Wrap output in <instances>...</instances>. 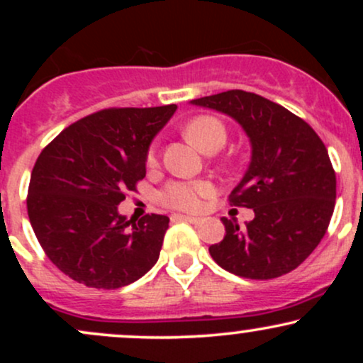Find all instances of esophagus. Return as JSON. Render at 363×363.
I'll list each match as a JSON object with an SVG mask.
<instances>
[{"label": "esophagus", "mask_w": 363, "mask_h": 363, "mask_svg": "<svg viewBox=\"0 0 363 363\" xmlns=\"http://www.w3.org/2000/svg\"><path fill=\"white\" fill-rule=\"evenodd\" d=\"M174 220H182V222H189V223H193V225H199L203 222L201 218H196V216H189V215H174L172 216Z\"/></svg>", "instance_id": "34e87169"}]
</instances>
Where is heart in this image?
Here are the masks:
<instances>
[{"mask_svg": "<svg viewBox=\"0 0 363 363\" xmlns=\"http://www.w3.org/2000/svg\"><path fill=\"white\" fill-rule=\"evenodd\" d=\"M186 138L201 152L218 150L227 140L225 124L215 116H198L184 128ZM148 165L157 162L155 150H150L147 157ZM213 194V186L206 181H170L157 194L162 206L177 211H199L203 199Z\"/></svg>", "mask_w": 363, "mask_h": 363, "instance_id": "heart-1", "label": "heart"}]
</instances>
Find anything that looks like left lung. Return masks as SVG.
Instances as JSON below:
<instances>
[{"label":"left lung","mask_w":363,"mask_h":363,"mask_svg":"<svg viewBox=\"0 0 363 363\" xmlns=\"http://www.w3.org/2000/svg\"><path fill=\"white\" fill-rule=\"evenodd\" d=\"M234 118L247 133L252 157L228 196L252 208L240 228L222 218L223 240L210 245L218 266L249 280H272L302 264L318 247L336 201V174L318 133L302 118L257 94L227 90L191 101Z\"/></svg>","instance_id":"8db88e82"}]
</instances>
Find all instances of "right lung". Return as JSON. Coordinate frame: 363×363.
Segmentation results:
<instances>
[{"instance_id":"right-lung-1","label":"right lung","mask_w":363,"mask_h":363,"mask_svg":"<svg viewBox=\"0 0 363 363\" xmlns=\"http://www.w3.org/2000/svg\"><path fill=\"white\" fill-rule=\"evenodd\" d=\"M109 107L82 118L40 152L27 194L34 234L54 266L91 289L116 290L152 269L169 216L126 220L118 205L145 177L153 136L176 112Z\"/></svg>"}]
</instances>
